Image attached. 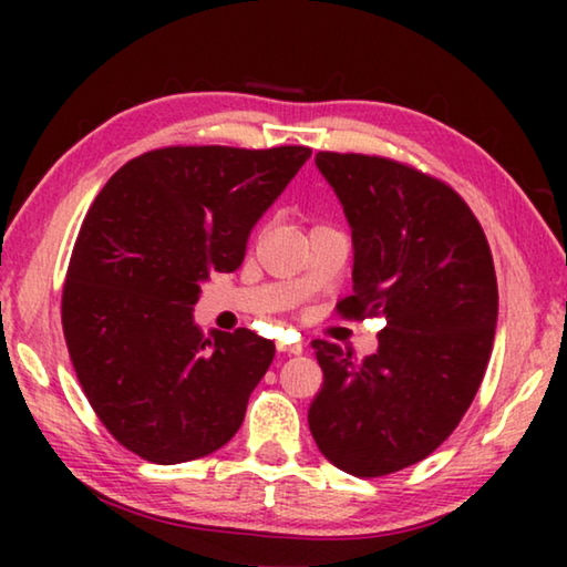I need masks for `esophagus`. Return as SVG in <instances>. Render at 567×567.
I'll return each instance as SVG.
<instances>
[{"label": "esophagus", "mask_w": 567, "mask_h": 567, "mask_svg": "<svg viewBox=\"0 0 567 567\" xmlns=\"http://www.w3.org/2000/svg\"><path fill=\"white\" fill-rule=\"evenodd\" d=\"M277 350L287 352V354H300V352H302V344H300V342H295V344H290V342H277Z\"/></svg>", "instance_id": "1"}]
</instances>
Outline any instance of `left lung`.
<instances>
[{
  "label": "left lung",
  "mask_w": 567,
  "mask_h": 567,
  "mask_svg": "<svg viewBox=\"0 0 567 567\" xmlns=\"http://www.w3.org/2000/svg\"><path fill=\"white\" fill-rule=\"evenodd\" d=\"M352 229L344 318H385L358 362L315 340L322 390L307 422L320 453L358 477L425 460L473 402L491 360L497 280L483 227L453 187L395 159L318 152Z\"/></svg>",
  "instance_id": "obj_1"
}]
</instances>
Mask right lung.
<instances>
[{"label":"right lung","mask_w":567,"mask_h":567,"mask_svg":"<svg viewBox=\"0 0 567 567\" xmlns=\"http://www.w3.org/2000/svg\"><path fill=\"white\" fill-rule=\"evenodd\" d=\"M310 147H165L130 159L84 217L62 292L76 380L117 443L157 465L227 445L275 358L252 330L205 334L199 285L247 237Z\"/></svg>","instance_id":"obj_1"}]
</instances>
